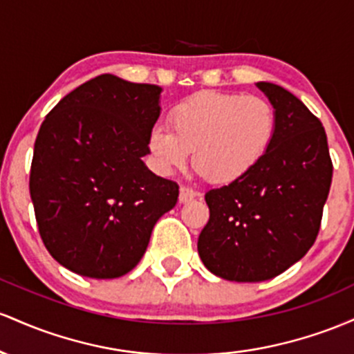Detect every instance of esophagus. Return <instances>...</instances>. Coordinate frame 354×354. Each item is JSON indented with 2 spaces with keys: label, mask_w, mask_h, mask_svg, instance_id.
I'll list each match as a JSON object with an SVG mask.
<instances>
[{
  "label": "esophagus",
  "mask_w": 354,
  "mask_h": 354,
  "mask_svg": "<svg viewBox=\"0 0 354 354\" xmlns=\"http://www.w3.org/2000/svg\"><path fill=\"white\" fill-rule=\"evenodd\" d=\"M196 197H198L197 190H194V189H190V187H180V194H178V201H180L182 204L194 201V198H196Z\"/></svg>",
  "instance_id": "34e87169"
}]
</instances>
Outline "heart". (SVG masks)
Instances as JSON below:
<instances>
[{"instance_id":"1","label":"heart","mask_w":354,"mask_h":354,"mask_svg":"<svg viewBox=\"0 0 354 354\" xmlns=\"http://www.w3.org/2000/svg\"><path fill=\"white\" fill-rule=\"evenodd\" d=\"M170 130L152 127L149 150L158 169L172 174L194 165L217 184H230L256 169L271 149L277 130L276 110L254 95L198 91L177 103Z\"/></svg>"}]
</instances>
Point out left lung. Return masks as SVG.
I'll list each match as a JSON object with an SVG mask.
<instances>
[{
	"label": "left lung",
	"instance_id": "obj_1",
	"mask_svg": "<svg viewBox=\"0 0 354 354\" xmlns=\"http://www.w3.org/2000/svg\"><path fill=\"white\" fill-rule=\"evenodd\" d=\"M256 85L276 110V137L249 176L205 194L210 217L197 241L205 268L236 283L272 279L304 257L333 177L319 118L283 86Z\"/></svg>",
	"mask_w": 354,
	"mask_h": 354
}]
</instances>
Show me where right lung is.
Listing matches in <instances>:
<instances>
[{
	"mask_svg": "<svg viewBox=\"0 0 354 354\" xmlns=\"http://www.w3.org/2000/svg\"><path fill=\"white\" fill-rule=\"evenodd\" d=\"M162 88L100 75L46 115L35 142L30 196L39 236L63 268L113 279L140 263L178 185L142 157Z\"/></svg>",
	"mask_w": 354,
	"mask_h": 354,
	"instance_id": "obj_1",
	"label": "right lung"
}]
</instances>
